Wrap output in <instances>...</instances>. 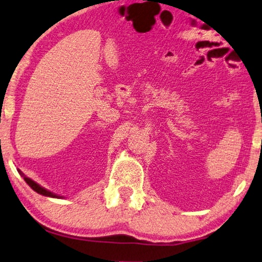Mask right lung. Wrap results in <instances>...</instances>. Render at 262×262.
Segmentation results:
<instances>
[{
    "label": "right lung",
    "instance_id": "1",
    "mask_svg": "<svg viewBox=\"0 0 262 262\" xmlns=\"http://www.w3.org/2000/svg\"><path fill=\"white\" fill-rule=\"evenodd\" d=\"M17 171L19 172V175L24 178V181L27 182L28 185L30 186V188H31L32 190L36 191L37 193L43 194V196H47V197H52V198H63V196H58V194L53 193V192H51V191H49V190H47V189H44L43 186H40L39 184H37L35 181H32L31 178H29V177H27L26 175H24V173H23L22 171H20L19 169H17Z\"/></svg>",
    "mask_w": 262,
    "mask_h": 262
}]
</instances>
